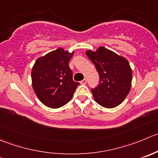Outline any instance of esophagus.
I'll list each match as a JSON object with an SVG mask.
<instances>
[{"label":"esophagus","mask_w":158,"mask_h":158,"mask_svg":"<svg viewBox=\"0 0 158 158\" xmlns=\"http://www.w3.org/2000/svg\"><path fill=\"white\" fill-rule=\"evenodd\" d=\"M86 82H87V80L85 79H84L83 80H82L80 82V83L82 84V85H85V84H86Z\"/></svg>","instance_id":"34e87169"}]
</instances>
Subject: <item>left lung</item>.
Segmentation results:
<instances>
[{"label": "left lung", "mask_w": 158, "mask_h": 158, "mask_svg": "<svg viewBox=\"0 0 158 158\" xmlns=\"http://www.w3.org/2000/svg\"><path fill=\"white\" fill-rule=\"evenodd\" d=\"M99 75V83L92 89L95 101L105 108L122 103L131 88L132 69L126 58L105 47L85 52Z\"/></svg>", "instance_id": "obj_1"}]
</instances>
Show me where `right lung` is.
<instances>
[{
    "instance_id": "obj_1",
    "label": "right lung",
    "mask_w": 158,
    "mask_h": 158,
    "mask_svg": "<svg viewBox=\"0 0 158 158\" xmlns=\"http://www.w3.org/2000/svg\"><path fill=\"white\" fill-rule=\"evenodd\" d=\"M74 55L64 48L41 56L31 69L32 87L38 99L46 106L56 109L69 102L79 82L73 81L69 62Z\"/></svg>"
}]
</instances>
